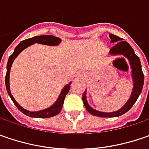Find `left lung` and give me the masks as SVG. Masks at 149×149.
Wrapping results in <instances>:
<instances>
[{"label": "left lung", "mask_w": 149, "mask_h": 149, "mask_svg": "<svg viewBox=\"0 0 149 149\" xmlns=\"http://www.w3.org/2000/svg\"><path fill=\"white\" fill-rule=\"evenodd\" d=\"M110 38V42L111 43H116L115 45L109 50V55L111 56H115V55H123L126 57L129 61L130 67H131V75H132V79H133V89L132 93L129 97L128 101L125 103V104L119 109L117 111L110 112V113H105V112L98 111L92 107H90L87 101V97H86V91L83 94L84 104L87 111L89 112L90 114L97 116V117L101 118H113L118 117L128 112L133 107V105L137 101L139 96L140 95L142 89L143 87V82H144V75L142 70V65L139 58L134 53V50L130 46L127 41L123 40L121 38L118 37L117 36L110 34L109 35Z\"/></svg>", "instance_id": "left-lung-1"}]
</instances>
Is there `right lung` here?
Segmentation results:
<instances>
[{"label":"right lung","mask_w":149,"mask_h":149,"mask_svg":"<svg viewBox=\"0 0 149 149\" xmlns=\"http://www.w3.org/2000/svg\"><path fill=\"white\" fill-rule=\"evenodd\" d=\"M61 42V40L59 37H55L54 36H35V37L30 38L25 40L23 41H21L14 49L13 54H11L9 57L8 62H7V65H6V90L8 93L9 96L10 97L11 100L13 101L15 105L17 107V109L22 112L24 114H26L27 116H30L32 118H46L54 117L55 115H57L61 111V109L63 107V104L65 101V95L68 94V92L70 91V84L71 82L67 84L62 89L60 92V95L58 97V99L54 102V104L51 106H49V108H46L42 110H39V111H30L27 110L25 108H23L22 106H20L16 100H15L13 95H11L10 89V72L11 69V65L15 60V58L19 55L21 51H23L24 49H26L27 47L31 46L35 43L41 44V45H49V46H57L59 45Z\"/></svg>","instance_id":"right-lung-1"}]
</instances>
